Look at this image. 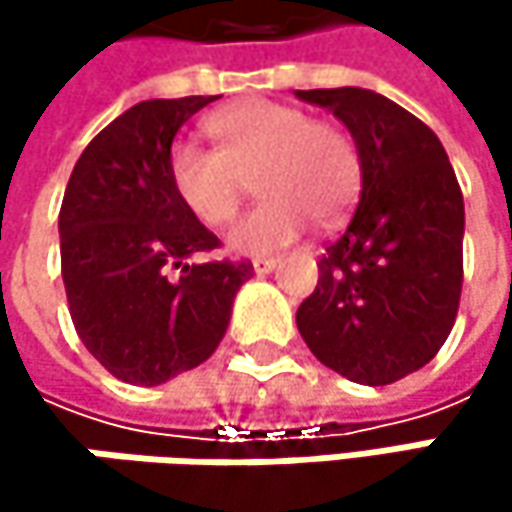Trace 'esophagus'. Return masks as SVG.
Masks as SVG:
<instances>
[{"label": "esophagus", "mask_w": 512, "mask_h": 512, "mask_svg": "<svg viewBox=\"0 0 512 512\" xmlns=\"http://www.w3.org/2000/svg\"><path fill=\"white\" fill-rule=\"evenodd\" d=\"M275 266H278V260H275V257H255V260H252V269H255L257 275H269Z\"/></svg>", "instance_id": "1"}]
</instances>
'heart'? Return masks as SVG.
<instances>
[{
    "label": "heart",
    "mask_w": 512,
    "mask_h": 512,
    "mask_svg": "<svg viewBox=\"0 0 512 512\" xmlns=\"http://www.w3.org/2000/svg\"><path fill=\"white\" fill-rule=\"evenodd\" d=\"M216 151L177 142L168 180L201 225L234 216L246 177L255 174V204L234 222L225 243L237 255H269L299 240L311 222H338L356 201L361 165L353 139L308 112L275 100H240L207 118Z\"/></svg>",
    "instance_id": "b5f03b06"
}]
</instances>
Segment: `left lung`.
I'll list each match as a JSON object with an SVG mask.
<instances>
[{
	"label": "left lung",
	"instance_id": "8db88e82",
	"mask_svg": "<svg viewBox=\"0 0 512 512\" xmlns=\"http://www.w3.org/2000/svg\"><path fill=\"white\" fill-rule=\"evenodd\" d=\"M353 136L358 207L326 249L317 290L299 305L308 350L361 385L421 370L448 341L462 290L465 207L436 133L367 88L296 91Z\"/></svg>",
	"mask_w": 512,
	"mask_h": 512
}]
</instances>
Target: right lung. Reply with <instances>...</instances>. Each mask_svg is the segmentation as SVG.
<instances>
[{
  "label": "right lung",
  "instance_id": "1",
  "mask_svg": "<svg viewBox=\"0 0 512 512\" xmlns=\"http://www.w3.org/2000/svg\"><path fill=\"white\" fill-rule=\"evenodd\" d=\"M213 100L136 103L94 136L64 189L58 237L73 326L130 385H162L213 356L252 275L246 260L189 263L219 240L168 180L177 130Z\"/></svg>",
  "mask_w": 512,
  "mask_h": 512
}]
</instances>
